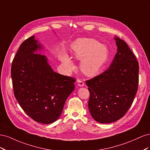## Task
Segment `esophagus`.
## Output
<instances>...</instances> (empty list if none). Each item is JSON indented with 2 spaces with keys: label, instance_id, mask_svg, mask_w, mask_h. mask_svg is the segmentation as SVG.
<instances>
[{
  "label": "esophagus",
  "instance_id": "34e87169",
  "mask_svg": "<svg viewBox=\"0 0 150 150\" xmlns=\"http://www.w3.org/2000/svg\"><path fill=\"white\" fill-rule=\"evenodd\" d=\"M77 84H78L79 86H80V87H83V86H84V82L81 79H78V81H77Z\"/></svg>",
  "mask_w": 150,
  "mask_h": 150
}]
</instances>
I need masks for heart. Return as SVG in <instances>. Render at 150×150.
I'll use <instances>...</instances> for the list:
<instances>
[{"label":"heart","mask_w":150,"mask_h":150,"mask_svg":"<svg viewBox=\"0 0 150 150\" xmlns=\"http://www.w3.org/2000/svg\"><path fill=\"white\" fill-rule=\"evenodd\" d=\"M72 56L81 60L80 67L83 73L89 77L96 75L105 64L108 57V50L103 44L91 38H80L72 44ZM61 61L68 69L74 68L72 59L63 54Z\"/></svg>","instance_id":"b5f03b06"}]
</instances>
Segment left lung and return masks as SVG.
I'll use <instances>...</instances> for the list:
<instances>
[{"label": "left lung", "instance_id": "obj_1", "mask_svg": "<svg viewBox=\"0 0 150 150\" xmlns=\"http://www.w3.org/2000/svg\"><path fill=\"white\" fill-rule=\"evenodd\" d=\"M117 53L109 69L86 81L89 112L94 120L110 123L123 117L138 91L139 65L127 44L115 37Z\"/></svg>", "mask_w": 150, "mask_h": 150}]
</instances>
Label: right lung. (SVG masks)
I'll use <instances>...</instances> for the list:
<instances>
[{"instance_id":"obj_1","label":"right lung","mask_w":150,"mask_h":150,"mask_svg":"<svg viewBox=\"0 0 150 150\" xmlns=\"http://www.w3.org/2000/svg\"><path fill=\"white\" fill-rule=\"evenodd\" d=\"M41 44L31 36L22 42L12 61L13 93L29 116L42 124L58 120L75 79L54 72L46 56L36 54Z\"/></svg>"}]
</instances>
